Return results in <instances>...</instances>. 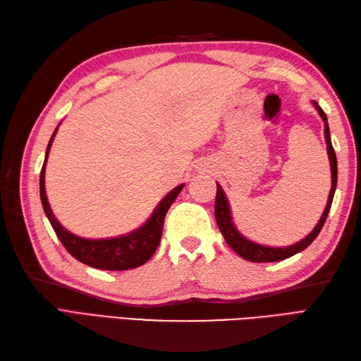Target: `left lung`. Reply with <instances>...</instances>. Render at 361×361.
I'll return each mask as SVG.
<instances>
[{
  "label": "left lung",
  "instance_id": "8db88e82",
  "mask_svg": "<svg viewBox=\"0 0 361 361\" xmlns=\"http://www.w3.org/2000/svg\"><path fill=\"white\" fill-rule=\"evenodd\" d=\"M313 106H315L321 119L324 121V137H326V144H327V155L329 161H331V172H332V188L331 192H329L327 198V204L324 208L323 216H321L317 226L313 228V231L305 235L302 240H299L293 245H288V247H267V245H259L256 242H251L247 239L240 231H237V228L233 221L231 216V208H229L228 198L224 192V189L217 183V195H216V208H214V214H216V220L221 235L225 237L226 243L231 247L237 255L242 256L245 260H250V262H278V260L288 259L291 256H295L296 252H301L305 250L309 245L317 239V235L319 234L321 228H323L324 221L327 219V214L331 211L332 200H334V194L336 189V175H338V169H336V157H335V150L332 147V141H331V132H329V124H327V116L326 113L321 110V106L312 101Z\"/></svg>",
  "mask_w": 361,
  "mask_h": 361
}]
</instances>
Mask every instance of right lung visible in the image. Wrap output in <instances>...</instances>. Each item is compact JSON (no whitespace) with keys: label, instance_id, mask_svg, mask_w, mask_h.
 I'll return each instance as SVG.
<instances>
[{"label":"right lung","instance_id":"1","mask_svg":"<svg viewBox=\"0 0 361 361\" xmlns=\"http://www.w3.org/2000/svg\"><path fill=\"white\" fill-rule=\"evenodd\" d=\"M56 133L57 128L54 130L48 149H46L44 163L40 173V198L46 217H48L51 226L54 228V231H56L59 240L63 243L66 251L70 252L74 259H78L79 262L88 267L97 268V270L122 271L144 265L153 256V252L157 251L161 240V234H163L166 214L169 208H171V204L175 202V198L181 192V189L185 188V185H180L172 189L171 192L158 203L149 220L132 233L119 237H110V239H85V237H79L70 233L59 224V220L51 211L48 197H46L44 167Z\"/></svg>","mask_w":361,"mask_h":361}]
</instances>
